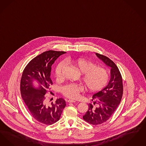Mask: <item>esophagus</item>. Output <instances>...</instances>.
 Listing matches in <instances>:
<instances>
[{"instance_id": "34e87169", "label": "esophagus", "mask_w": 146, "mask_h": 146, "mask_svg": "<svg viewBox=\"0 0 146 146\" xmlns=\"http://www.w3.org/2000/svg\"><path fill=\"white\" fill-rule=\"evenodd\" d=\"M68 102H75L76 101L73 100H68Z\"/></svg>"}]
</instances>
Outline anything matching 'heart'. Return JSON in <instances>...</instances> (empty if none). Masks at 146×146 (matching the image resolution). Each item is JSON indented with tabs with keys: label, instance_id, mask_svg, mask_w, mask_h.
<instances>
[{
	"label": "heart",
	"instance_id": "1",
	"mask_svg": "<svg viewBox=\"0 0 146 146\" xmlns=\"http://www.w3.org/2000/svg\"><path fill=\"white\" fill-rule=\"evenodd\" d=\"M65 62L66 63L73 65L82 74V81L89 92H98L107 84L109 74L106 69L96 66L93 62L82 58H68ZM66 63L64 61H61L57 64L54 70L55 77L57 80L62 78V71L66 66ZM82 90V86L70 83L64 86L62 92L65 96L70 99H76L78 97Z\"/></svg>",
	"mask_w": 146,
	"mask_h": 146
}]
</instances>
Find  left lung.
I'll return each mask as SVG.
<instances>
[{
  "instance_id": "left-lung-1",
  "label": "left lung",
  "mask_w": 146,
  "mask_h": 146,
  "mask_svg": "<svg viewBox=\"0 0 146 146\" xmlns=\"http://www.w3.org/2000/svg\"><path fill=\"white\" fill-rule=\"evenodd\" d=\"M96 56L111 67V78L107 86L93 95V105L89 104L88 110L83 119L97 125L106 121L119 105L123 93L121 72L114 62L108 57L96 53Z\"/></svg>"
}]
</instances>
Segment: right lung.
<instances>
[{
    "instance_id": "1",
    "label": "right lung",
    "mask_w": 146,
    "mask_h": 146,
    "mask_svg": "<svg viewBox=\"0 0 146 146\" xmlns=\"http://www.w3.org/2000/svg\"><path fill=\"white\" fill-rule=\"evenodd\" d=\"M65 53L52 50L43 52L29 62L21 77L20 90L22 98L33 117L46 125H52L59 121L66 106L63 98L57 99L54 103L52 102L48 104L44 96L53 84L51 78L52 65ZM34 80L38 83L37 89L33 86Z\"/></svg>"
}]
</instances>
